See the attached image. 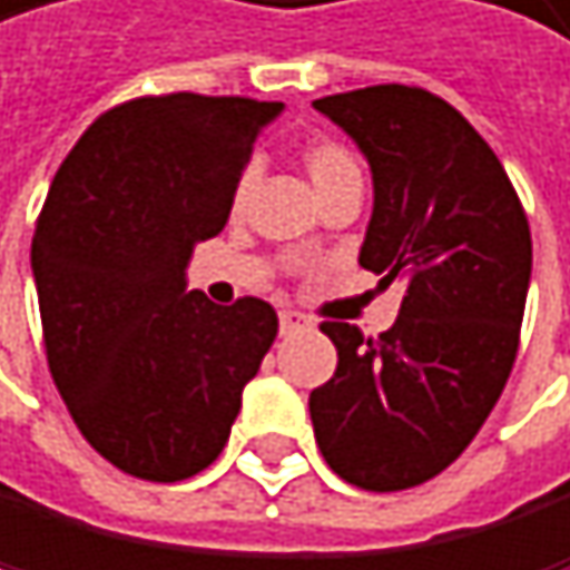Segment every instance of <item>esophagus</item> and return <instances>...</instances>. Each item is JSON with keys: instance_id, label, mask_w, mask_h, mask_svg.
Here are the masks:
<instances>
[{"instance_id": "esophagus-1", "label": "esophagus", "mask_w": 570, "mask_h": 570, "mask_svg": "<svg viewBox=\"0 0 570 570\" xmlns=\"http://www.w3.org/2000/svg\"><path fill=\"white\" fill-rule=\"evenodd\" d=\"M305 326H308V318L301 315V312H294V308H283V312H279V333H283V336H291V333L305 330Z\"/></svg>"}]
</instances>
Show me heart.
<instances>
[{
  "label": "heart",
  "instance_id": "b5f03b06",
  "mask_svg": "<svg viewBox=\"0 0 570 570\" xmlns=\"http://www.w3.org/2000/svg\"><path fill=\"white\" fill-rule=\"evenodd\" d=\"M305 169L318 190L344 184V180H362V166H357L354 155L341 141H333V137H315V141H308ZM252 180H255V169H244L237 180V195H234L237 202H244V195L252 190Z\"/></svg>",
  "mask_w": 570,
  "mask_h": 570
}]
</instances>
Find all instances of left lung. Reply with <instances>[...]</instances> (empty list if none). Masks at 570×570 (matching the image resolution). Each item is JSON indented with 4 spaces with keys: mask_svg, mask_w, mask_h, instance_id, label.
<instances>
[{
    "mask_svg": "<svg viewBox=\"0 0 570 570\" xmlns=\"http://www.w3.org/2000/svg\"><path fill=\"white\" fill-rule=\"evenodd\" d=\"M312 106L372 169L357 262L380 287H407L380 341L323 323L336 372L308 397L315 443L357 490H411L461 458L508 383L532 276L529 219L493 148L443 98L375 85Z\"/></svg>",
    "mask_w": 570,
    "mask_h": 570,
    "instance_id": "1",
    "label": "left lung"
}]
</instances>
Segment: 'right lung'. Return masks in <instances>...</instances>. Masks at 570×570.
<instances>
[{
  "mask_svg": "<svg viewBox=\"0 0 570 570\" xmlns=\"http://www.w3.org/2000/svg\"><path fill=\"white\" fill-rule=\"evenodd\" d=\"M279 109L134 98L95 119L49 187L31 240L45 354L77 429L119 472L180 482L213 464L276 341L273 305H213L187 291V262L226 226Z\"/></svg>",
  "mask_w": 570,
  "mask_h": 570,
  "instance_id": "add662e5",
  "label": "right lung"
}]
</instances>
